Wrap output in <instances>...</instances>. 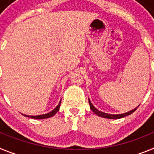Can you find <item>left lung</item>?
<instances>
[{"mask_svg":"<svg viewBox=\"0 0 154 154\" xmlns=\"http://www.w3.org/2000/svg\"><path fill=\"white\" fill-rule=\"evenodd\" d=\"M88 101H89V105H90L91 109V111L94 113V114H96L98 116H101V117L102 118H106V119H121V118H123L125 117V116H129V115H131L132 113H133V112L136 110V109H137V108H136V109H133V110L129 111V112H125V113H122V114H109V113H105V112H101V111H99L98 109H96L95 107L92 105V103L91 101H90V99H88Z\"/></svg>","mask_w":154,"mask_h":154,"instance_id":"left-lung-1","label":"left lung"}]
</instances>
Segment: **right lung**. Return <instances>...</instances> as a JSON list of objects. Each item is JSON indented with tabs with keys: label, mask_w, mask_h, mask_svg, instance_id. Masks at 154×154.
<instances>
[{
	"label": "right lung",
	"mask_w": 154,
	"mask_h": 154,
	"mask_svg": "<svg viewBox=\"0 0 154 154\" xmlns=\"http://www.w3.org/2000/svg\"><path fill=\"white\" fill-rule=\"evenodd\" d=\"M60 102H61V101H60L59 105H57V106L56 107V108H55L53 111L48 112V113H46V114L39 115V116H28L27 115H24V116H27V117H30V118H32V119H48V118H50V117H52V116H54V115L56 114V113H57L59 110H60Z\"/></svg>",
	"instance_id": "1"
}]
</instances>
